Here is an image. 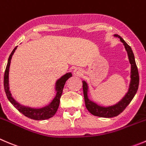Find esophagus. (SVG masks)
Segmentation results:
<instances>
[{
  "instance_id": "34e87169",
  "label": "esophagus",
  "mask_w": 146,
  "mask_h": 146,
  "mask_svg": "<svg viewBox=\"0 0 146 146\" xmlns=\"http://www.w3.org/2000/svg\"><path fill=\"white\" fill-rule=\"evenodd\" d=\"M73 74H74V76L80 77V76H83V71L80 68H76L73 71Z\"/></svg>"
}]
</instances>
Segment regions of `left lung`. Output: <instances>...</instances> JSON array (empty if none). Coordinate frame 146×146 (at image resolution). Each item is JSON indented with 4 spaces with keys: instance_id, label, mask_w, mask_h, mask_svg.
<instances>
[{
    "instance_id": "left-lung-1",
    "label": "left lung",
    "mask_w": 146,
    "mask_h": 146,
    "mask_svg": "<svg viewBox=\"0 0 146 146\" xmlns=\"http://www.w3.org/2000/svg\"><path fill=\"white\" fill-rule=\"evenodd\" d=\"M115 36L120 38L121 41L123 43L125 50L128 53L130 63L131 64V80L128 91L125 97L114 106H109V107H102L89 100L88 98V85L86 82L83 81V95H84L85 104H86V108L93 115L103 117V118H112V117L117 116L120 113H121L133 100L137 90H138V85H139V74H138V68H137L136 63H135V58H134V54L133 53L132 49L130 47V46L127 44L126 42L122 38H121V36L118 35H115Z\"/></svg>"
}]
</instances>
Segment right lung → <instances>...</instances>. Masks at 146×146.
I'll use <instances>...</instances> for the list:
<instances>
[{"label": "right lung", "instance_id": "1", "mask_svg": "<svg viewBox=\"0 0 146 146\" xmlns=\"http://www.w3.org/2000/svg\"><path fill=\"white\" fill-rule=\"evenodd\" d=\"M17 48V46L13 49L12 52H11V55H10L9 58L8 60V63H7L6 68H5V73H4V80H3V86H4V90H5V94H6L7 98L13 104V106L18 110L19 112L23 114L25 116L28 117V118H31V119L36 120V121H42V120H46L48 118H51L53 115L56 114L57 112L58 108L59 107V104H60V99L62 96V93H63V89L64 88V85L66 83V80L72 76V74L70 73H66V75L60 78L57 82H56V90L57 91L56 95V97L53 100V101L48 105V106H46L44 108L39 109H35L31 108L25 107V106L20 105L18 102L15 101L14 100L13 98L11 96V93L9 90V85H8V73H9V66L10 63H11V58H12L13 54L15 52V49Z\"/></svg>", "mask_w": 146, "mask_h": 146}]
</instances>
